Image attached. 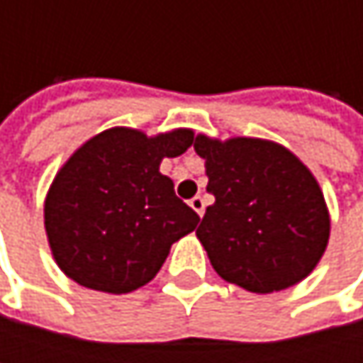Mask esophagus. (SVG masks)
<instances>
[{"label": "esophagus", "mask_w": 363, "mask_h": 363, "mask_svg": "<svg viewBox=\"0 0 363 363\" xmlns=\"http://www.w3.org/2000/svg\"><path fill=\"white\" fill-rule=\"evenodd\" d=\"M189 206H191L199 216H203V212H206V201H203V197H201V195H195V197L189 201Z\"/></svg>", "instance_id": "34e87169"}]
</instances>
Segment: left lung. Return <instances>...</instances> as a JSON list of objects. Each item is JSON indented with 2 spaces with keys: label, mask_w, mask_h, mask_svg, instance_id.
<instances>
[{
  "label": "left lung",
  "mask_w": 363,
  "mask_h": 363,
  "mask_svg": "<svg viewBox=\"0 0 363 363\" xmlns=\"http://www.w3.org/2000/svg\"><path fill=\"white\" fill-rule=\"evenodd\" d=\"M208 193L195 235L214 271L248 292L269 294L305 279L330 238L326 199L311 170L286 147L262 138L197 134Z\"/></svg>",
  "instance_id": "8db88e82"
}]
</instances>
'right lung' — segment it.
<instances>
[{
    "label": "right lung",
    "instance_id": "right-lung-1",
    "mask_svg": "<svg viewBox=\"0 0 363 363\" xmlns=\"http://www.w3.org/2000/svg\"><path fill=\"white\" fill-rule=\"evenodd\" d=\"M193 145V130L147 136L111 128L86 140L58 170L43 203L50 250L84 288L128 294L149 284L199 216L160 172Z\"/></svg>",
    "mask_w": 363,
    "mask_h": 363
}]
</instances>
